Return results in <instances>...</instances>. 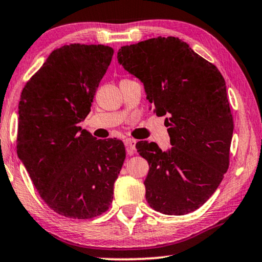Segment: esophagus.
<instances>
[{
	"label": "esophagus",
	"mask_w": 262,
	"mask_h": 262,
	"mask_svg": "<svg viewBox=\"0 0 262 262\" xmlns=\"http://www.w3.org/2000/svg\"><path fill=\"white\" fill-rule=\"evenodd\" d=\"M125 145H126V151L128 156H134L136 151V140L134 138H126L125 139Z\"/></svg>",
	"instance_id": "34e87169"
}]
</instances>
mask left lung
<instances>
[{"label": "left lung", "mask_w": 262, "mask_h": 262, "mask_svg": "<svg viewBox=\"0 0 262 262\" xmlns=\"http://www.w3.org/2000/svg\"><path fill=\"white\" fill-rule=\"evenodd\" d=\"M118 62L142 80L157 116L167 115L172 147L139 142L150 165L146 200L163 214L195 211L215 192L228 170L233 116L226 84L214 64L178 37H156L122 47Z\"/></svg>", "instance_id": "obj_1"}]
</instances>
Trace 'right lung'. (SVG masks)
Returning <instances> with one entry per match:
<instances>
[{
	"mask_svg": "<svg viewBox=\"0 0 262 262\" xmlns=\"http://www.w3.org/2000/svg\"><path fill=\"white\" fill-rule=\"evenodd\" d=\"M114 49L70 44L51 52L24 85L17 154L48 206L72 219L108 210L125 160L119 139H96L78 123L89 115Z\"/></svg>",
	"mask_w": 262,
	"mask_h": 262,
	"instance_id": "right-lung-1",
	"label": "right lung"
}]
</instances>
